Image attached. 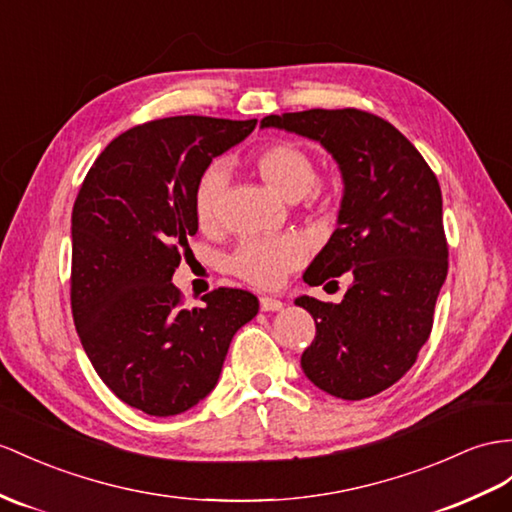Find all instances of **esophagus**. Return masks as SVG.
<instances>
[{
    "label": "esophagus",
    "mask_w": 512,
    "mask_h": 512,
    "mask_svg": "<svg viewBox=\"0 0 512 512\" xmlns=\"http://www.w3.org/2000/svg\"><path fill=\"white\" fill-rule=\"evenodd\" d=\"M259 307L261 311H279L283 307V303L279 298H270V296H261L259 298Z\"/></svg>",
    "instance_id": "obj_1"
}]
</instances>
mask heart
I'll use <instances>...</instances> for the list:
<instances>
[{"mask_svg": "<svg viewBox=\"0 0 512 512\" xmlns=\"http://www.w3.org/2000/svg\"><path fill=\"white\" fill-rule=\"evenodd\" d=\"M253 166L283 199L298 201L303 212L316 220H333L342 209V196L331 183L318 179L313 155L294 140H272L253 153ZM227 177L220 168H209L194 188V220L201 231L214 233L222 225ZM303 244L290 235L270 240H246L229 259L235 277L248 285L272 290L285 274L303 261Z\"/></svg>", "mask_w": 512, "mask_h": 512, "instance_id": "heart-1", "label": "heart"}]
</instances>
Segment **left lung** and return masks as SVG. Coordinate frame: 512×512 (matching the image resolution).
<instances>
[{"mask_svg": "<svg viewBox=\"0 0 512 512\" xmlns=\"http://www.w3.org/2000/svg\"><path fill=\"white\" fill-rule=\"evenodd\" d=\"M261 127L320 140L342 168L339 225L305 281L322 285L350 272L352 285L339 305L296 298L316 320L300 365L335 398L376 396L413 368L448 277L437 175L396 127L365 110L270 114Z\"/></svg>", "mask_w": 512, "mask_h": 512, "instance_id": "left-lung-1", "label": "left lung"}]
</instances>
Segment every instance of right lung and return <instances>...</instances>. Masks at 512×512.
I'll return each instance as SVG.
<instances>
[{"mask_svg":"<svg viewBox=\"0 0 512 512\" xmlns=\"http://www.w3.org/2000/svg\"><path fill=\"white\" fill-rule=\"evenodd\" d=\"M257 121L170 116L99 153L73 205L71 311L86 355L116 398L168 417L218 383L233 335L257 316L251 292L218 287L201 307L173 285L199 231L194 188Z\"/></svg>","mask_w":512,"mask_h":512,"instance_id":"1","label":"right lung"}]
</instances>
